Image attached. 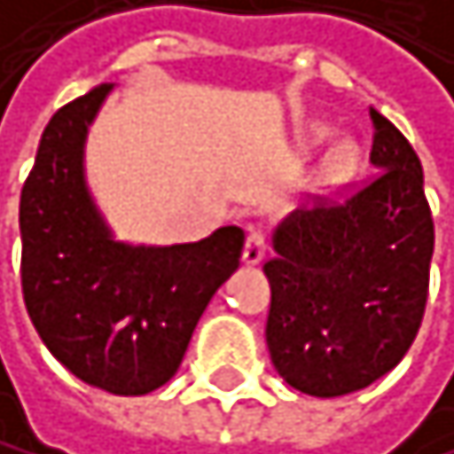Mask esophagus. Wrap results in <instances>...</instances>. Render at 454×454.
<instances>
[{
	"instance_id": "obj_1",
	"label": "esophagus",
	"mask_w": 454,
	"mask_h": 454,
	"mask_svg": "<svg viewBox=\"0 0 454 454\" xmlns=\"http://www.w3.org/2000/svg\"><path fill=\"white\" fill-rule=\"evenodd\" d=\"M263 257H266V235L261 230H252L244 241V263L254 266V263H261Z\"/></svg>"
}]
</instances>
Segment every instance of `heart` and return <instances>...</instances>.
I'll return each instance as SVG.
<instances>
[{
    "label": "heart",
    "mask_w": 454,
    "mask_h": 454,
    "mask_svg": "<svg viewBox=\"0 0 454 454\" xmlns=\"http://www.w3.org/2000/svg\"><path fill=\"white\" fill-rule=\"evenodd\" d=\"M352 166H355V146L341 144L338 149H333V154H330V171L333 174H347Z\"/></svg>",
    "instance_id": "heart-1"
}]
</instances>
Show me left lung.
Returning <instances> with one entry per match:
<instances>
[{"label": "left lung", "instance_id": "left-lung-1", "mask_svg": "<svg viewBox=\"0 0 454 454\" xmlns=\"http://www.w3.org/2000/svg\"><path fill=\"white\" fill-rule=\"evenodd\" d=\"M380 168L344 202L318 200L274 230L266 344L286 383L344 396L388 374L425 318L435 244L413 146L369 107Z\"/></svg>", "mask_w": 454, "mask_h": 454}]
</instances>
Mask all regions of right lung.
Returning a JSON list of instances; mask_svg holds the SVG:
<instances>
[{
    "mask_svg": "<svg viewBox=\"0 0 454 454\" xmlns=\"http://www.w3.org/2000/svg\"><path fill=\"white\" fill-rule=\"evenodd\" d=\"M113 85L49 119L21 188V291L46 349L82 383L141 396L174 377L200 316L239 269L241 227L197 244L113 239L85 185L82 149Z\"/></svg>",
    "mask_w": 454,
    "mask_h": 454,
    "instance_id": "right-lung-1",
    "label": "right lung"
}]
</instances>
